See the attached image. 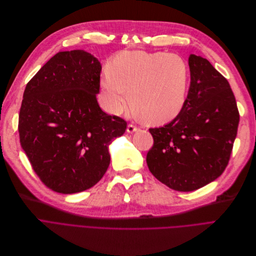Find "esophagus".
I'll list each match as a JSON object with an SVG mask.
<instances>
[{"instance_id":"obj_1","label":"esophagus","mask_w":256,"mask_h":256,"mask_svg":"<svg viewBox=\"0 0 256 256\" xmlns=\"http://www.w3.org/2000/svg\"><path fill=\"white\" fill-rule=\"evenodd\" d=\"M138 130V127L133 125V124H129L128 127H127V132L128 133H133V132H136Z\"/></svg>"}]
</instances>
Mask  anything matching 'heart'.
<instances>
[{
  "label": "heart",
  "mask_w": 256,
  "mask_h": 256,
  "mask_svg": "<svg viewBox=\"0 0 256 256\" xmlns=\"http://www.w3.org/2000/svg\"><path fill=\"white\" fill-rule=\"evenodd\" d=\"M190 70L178 54L126 51L101 77V100L109 112H123L128 99L150 124L175 118L186 100Z\"/></svg>",
  "instance_id": "b5f03b06"
}]
</instances>
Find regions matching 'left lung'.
Listing matches in <instances>:
<instances>
[{"mask_svg":"<svg viewBox=\"0 0 256 256\" xmlns=\"http://www.w3.org/2000/svg\"><path fill=\"white\" fill-rule=\"evenodd\" d=\"M186 104L168 124L150 128L147 154L153 176L178 192L196 190L221 176L236 138L240 114L225 77L201 56L188 58Z\"/></svg>","mask_w":256,"mask_h":256,"instance_id":"8db88e82","label":"left lung"}]
</instances>
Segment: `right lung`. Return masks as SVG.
Masks as SVG:
<instances>
[{"instance_id":"1","label":"right lung","mask_w":256,"mask_h":256,"mask_svg":"<svg viewBox=\"0 0 256 256\" xmlns=\"http://www.w3.org/2000/svg\"><path fill=\"white\" fill-rule=\"evenodd\" d=\"M101 70L99 60L83 50L59 52L24 92L20 146L36 175L56 192L98 184L110 164L108 144L126 131L127 122L105 114L96 101Z\"/></svg>"}]
</instances>
